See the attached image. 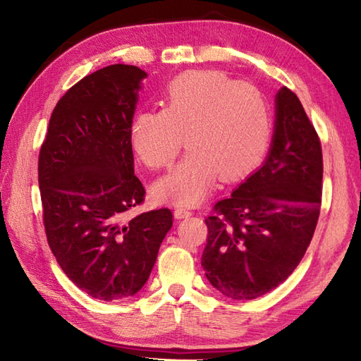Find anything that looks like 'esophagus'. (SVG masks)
<instances>
[{
    "instance_id": "esophagus-1",
    "label": "esophagus",
    "mask_w": 361,
    "mask_h": 361,
    "mask_svg": "<svg viewBox=\"0 0 361 361\" xmlns=\"http://www.w3.org/2000/svg\"><path fill=\"white\" fill-rule=\"evenodd\" d=\"M173 216H175V219H178V220L188 219V217L192 216V211L188 209V208H183V206H178V208H175Z\"/></svg>"
}]
</instances>
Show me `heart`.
I'll list each match as a JSON object with an SVG mask.
<instances>
[{"label": "heart", "mask_w": 361, "mask_h": 361, "mask_svg": "<svg viewBox=\"0 0 361 361\" xmlns=\"http://www.w3.org/2000/svg\"><path fill=\"white\" fill-rule=\"evenodd\" d=\"M164 106L144 110L130 126V144L150 167L173 163L185 135L189 152L155 185L161 200L197 204L217 175L229 181L248 173L270 142L271 121L262 91L219 71L183 74L169 83Z\"/></svg>", "instance_id": "heart-1"}]
</instances>
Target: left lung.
<instances>
[{"instance_id":"1","label":"left lung","mask_w":361,"mask_h":361,"mask_svg":"<svg viewBox=\"0 0 361 361\" xmlns=\"http://www.w3.org/2000/svg\"><path fill=\"white\" fill-rule=\"evenodd\" d=\"M321 189L318 133L298 96L282 87L265 163L204 219L208 243L202 267L212 287L235 301H248L286 281L315 233Z\"/></svg>"}]
</instances>
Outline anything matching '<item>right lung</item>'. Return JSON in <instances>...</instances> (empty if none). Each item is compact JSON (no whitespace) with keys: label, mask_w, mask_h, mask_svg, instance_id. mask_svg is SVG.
I'll use <instances>...</instances> for the list:
<instances>
[{"label":"right lung","mask_w":361,"mask_h":361,"mask_svg":"<svg viewBox=\"0 0 361 361\" xmlns=\"http://www.w3.org/2000/svg\"><path fill=\"white\" fill-rule=\"evenodd\" d=\"M145 78L121 63L85 75L57 102L38 155L49 248L68 278L101 301L142 288L173 221L167 208L128 217L145 195L130 144Z\"/></svg>","instance_id":"1"}]
</instances>
